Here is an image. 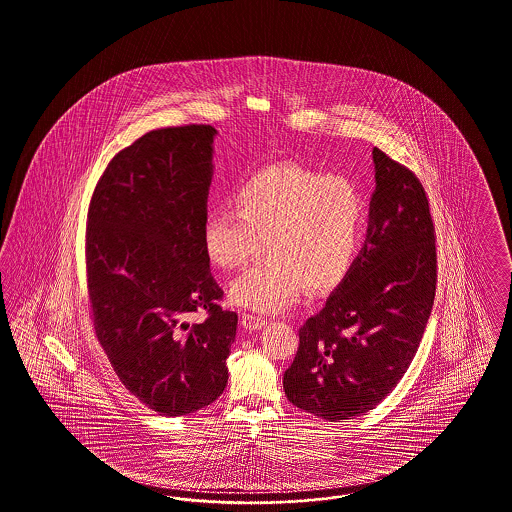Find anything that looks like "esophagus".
<instances>
[{"label": "esophagus", "mask_w": 512, "mask_h": 512, "mask_svg": "<svg viewBox=\"0 0 512 512\" xmlns=\"http://www.w3.org/2000/svg\"><path fill=\"white\" fill-rule=\"evenodd\" d=\"M265 324L266 320L263 316H257V314H251V312H244V314H242V326L246 329L255 331V329L263 328Z\"/></svg>", "instance_id": "esophagus-1"}]
</instances>
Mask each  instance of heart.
Instances as JSON below:
<instances>
[{"mask_svg":"<svg viewBox=\"0 0 512 512\" xmlns=\"http://www.w3.org/2000/svg\"><path fill=\"white\" fill-rule=\"evenodd\" d=\"M234 213L207 215V259L236 270L253 259L261 240L265 259L230 286L238 307L276 312L303 287L312 295L339 286L354 265L366 226V200L343 175H322L301 164L257 169L230 198Z\"/></svg>","mask_w":512,"mask_h":512,"instance_id":"obj_1","label":"heart"}]
</instances>
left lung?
I'll use <instances>...</instances> for the list:
<instances>
[{
  "instance_id": "left-lung-1",
  "label": "left lung",
  "mask_w": 512,
  "mask_h": 512,
  "mask_svg": "<svg viewBox=\"0 0 512 512\" xmlns=\"http://www.w3.org/2000/svg\"><path fill=\"white\" fill-rule=\"evenodd\" d=\"M366 242L326 307L299 329L287 400L326 421L375 408L408 371L436 293V234L423 184L373 148Z\"/></svg>"
}]
</instances>
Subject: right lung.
Masks as SVG:
<instances>
[{
    "instance_id": "right-lung-1",
    "label": "right lung",
    "mask_w": 512,
    "mask_h": 512,
    "mask_svg": "<svg viewBox=\"0 0 512 512\" xmlns=\"http://www.w3.org/2000/svg\"><path fill=\"white\" fill-rule=\"evenodd\" d=\"M215 135L202 123L146 133L106 165L87 213L95 335L123 387L167 417L223 394L238 326L202 238ZM200 309L205 322L190 325Z\"/></svg>"
}]
</instances>
